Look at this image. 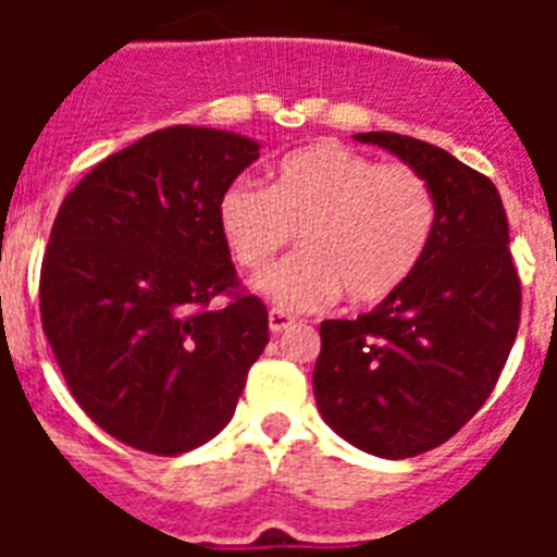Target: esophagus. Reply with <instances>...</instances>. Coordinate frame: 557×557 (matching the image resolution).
I'll use <instances>...</instances> for the list:
<instances>
[{"mask_svg":"<svg viewBox=\"0 0 557 557\" xmlns=\"http://www.w3.org/2000/svg\"><path fill=\"white\" fill-rule=\"evenodd\" d=\"M295 326V318L288 312H283V309H271L269 312V330L274 332V335H280V332H286Z\"/></svg>","mask_w":557,"mask_h":557,"instance_id":"esophagus-1","label":"esophagus"}]
</instances>
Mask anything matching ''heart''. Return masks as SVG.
<instances>
[{"label": "heart", "mask_w": 557, "mask_h": 557, "mask_svg": "<svg viewBox=\"0 0 557 557\" xmlns=\"http://www.w3.org/2000/svg\"><path fill=\"white\" fill-rule=\"evenodd\" d=\"M216 216L248 271L265 269L300 231L304 251L265 271L257 292L286 312H318L341 292L356 306L396 295L431 248L440 205L419 170L318 141L280 161L271 187L231 182Z\"/></svg>", "instance_id": "b5f03b06"}]
</instances>
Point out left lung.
I'll return each mask as SVG.
<instances>
[{
    "label": "left lung",
    "mask_w": 557,
    "mask_h": 557,
    "mask_svg": "<svg viewBox=\"0 0 557 557\" xmlns=\"http://www.w3.org/2000/svg\"><path fill=\"white\" fill-rule=\"evenodd\" d=\"M419 170L440 205L431 248L396 295L321 323L314 401L349 445L384 459L440 448L492 396L520 326V277L492 178L428 141L361 133Z\"/></svg>",
    "instance_id": "8db88e82"
}]
</instances>
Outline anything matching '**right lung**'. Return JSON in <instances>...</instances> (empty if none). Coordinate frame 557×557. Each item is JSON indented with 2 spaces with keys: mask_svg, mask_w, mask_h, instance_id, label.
I'll return each instance as SVG.
<instances>
[{
  "mask_svg": "<svg viewBox=\"0 0 557 557\" xmlns=\"http://www.w3.org/2000/svg\"><path fill=\"white\" fill-rule=\"evenodd\" d=\"M260 144L168 126L81 178L51 227L39 314L65 384L129 448L176 457L213 440L269 344L219 231V196ZM227 296L225 307H210Z\"/></svg>",
  "mask_w": 557,
  "mask_h": 557,
  "instance_id": "1",
  "label": "right lung"
}]
</instances>
